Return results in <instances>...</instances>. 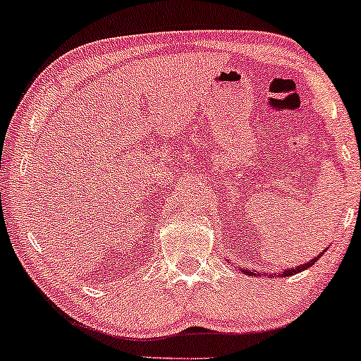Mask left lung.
I'll list each match as a JSON object with an SVG mask.
<instances>
[{
    "mask_svg": "<svg viewBox=\"0 0 361 361\" xmlns=\"http://www.w3.org/2000/svg\"><path fill=\"white\" fill-rule=\"evenodd\" d=\"M317 259H319V256L317 257H314L312 259L310 262H305V264H302V266H298V268H295V269H286V271H279L278 273V276H290V274H295V273H300V271H303V269H307V268H310V266H314L315 262H317ZM242 273H245L244 269H242ZM250 274H252V271H249Z\"/></svg>",
    "mask_w": 361,
    "mask_h": 361,
    "instance_id": "obj_1",
    "label": "left lung"
}]
</instances>
